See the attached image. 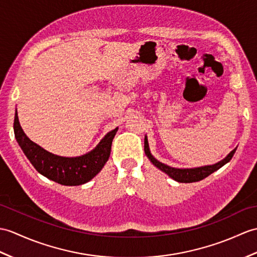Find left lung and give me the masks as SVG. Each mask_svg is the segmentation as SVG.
<instances>
[{
	"label": "left lung",
	"instance_id": "8db88e82",
	"mask_svg": "<svg viewBox=\"0 0 257 257\" xmlns=\"http://www.w3.org/2000/svg\"><path fill=\"white\" fill-rule=\"evenodd\" d=\"M235 150L236 148L234 150H232L225 159H223L222 161H220V162L213 165L201 166V168H196V169H174V168H171L169 165H165L163 163L159 162L157 159H154L152 157L150 150H149L147 137L145 138V152L147 154V157L149 158V160L152 162V164L156 165L157 168L160 169L162 172L166 173V174H168L170 177H172L173 180H175L176 182H180V183H193V182H198V181L204 180V178L209 176L213 172H216L220 168H222L224 164L228 163L232 159V157H233Z\"/></svg>",
	"mask_w": 257,
	"mask_h": 257
}]
</instances>
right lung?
Listing matches in <instances>:
<instances>
[{
	"label": "right lung",
	"mask_w": 257,
	"mask_h": 257,
	"mask_svg": "<svg viewBox=\"0 0 257 257\" xmlns=\"http://www.w3.org/2000/svg\"><path fill=\"white\" fill-rule=\"evenodd\" d=\"M117 130L118 128L107 134L99 145L87 154L77 158H63L46 151L29 139L21 127L17 112L14 119L15 138L34 168L41 175L65 186L82 185L98 174L109 159L112 139Z\"/></svg>",
	"instance_id": "obj_1"
}]
</instances>
